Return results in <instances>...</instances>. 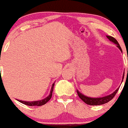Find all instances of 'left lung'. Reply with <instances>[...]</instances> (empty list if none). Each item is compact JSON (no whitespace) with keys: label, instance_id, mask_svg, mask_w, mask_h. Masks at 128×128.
<instances>
[{"label":"left lung","instance_id":"left-lung-1","mask_svg":"<svg viewBox=\"0 0 128 128\" xmlns=\"http://www.w3.org/2000/svg\"><path fill=\"white\" fill-rule=\"evenodd\" d=\"M107 38L110 41L112 42L113 43H114L115 44L117 45V47L120 49V50L122 52V48L120 47V46L119 45L118 42H117L116 39L113 38L112 36H106ZM124 74L123 76L124 79ZM123 81V80H122ZM119 89V88H118L117 89L115 90L113 93H112L111 94L108 95V96H103V97H100V98H90V97H88L84 96V94H82V93H80V92L78 91V90H76V92H77V94H78V96H79L82 100L84 102H85L86 104H87L88 105H92V106H96V105H101V104H106V103L108 102L109 101H110L112 100L113 98L114 97V96L116 95V94L117 93L118 90Z\"/></svg>","mask_w":128,"mask_h":128}]
</instances>
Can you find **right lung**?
Returning <instances> with one entry per match:
<instances>
[{"label":"right lung","instance_id":"obj_1","mask_svg":"<svg viewBox=\"0 0 128 128\" xmlns=\"http://www.w3.org/2000/svg\"><path fill=\"white\" fill-rule=\"evenodd\" d=\"M55 84H53L52 86V89H51V91H50V95L48 96V97H46V98L43 99L42 100H38V101H34V102H26V101H22L20 100H18L20 102L24 104L28 105V106H42V105H44L45 104H46L48 101L50 100L52 96V92H53V90H54V86Z\"/></svg>","mask_w":128,"mask_h":128}]
</instances>
